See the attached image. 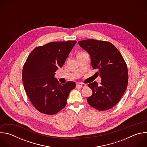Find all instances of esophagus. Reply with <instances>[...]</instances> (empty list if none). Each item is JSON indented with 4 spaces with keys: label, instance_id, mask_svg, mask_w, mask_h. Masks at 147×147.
Instances as JSON below:
<instances>
[{
    "label": "esophagus",
    "instance_id": "esophagus-1",
    "mask_svg": "<svg viewBox=\"0 0 147 147\" xmlns=\"http://www.w3.org/2000/svg\"><path fill=\"white\" fill-rule=\"evenodd\" d=\"M76 86L79 87L80 88H83V87L86 86V84H84V83H79V84H77Z\"/></svg>",
    "mask_w": 147,
    "mask_h": 147
}]
</instances>
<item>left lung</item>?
Listing matches in <instances>:
<instances>
[{
	"mask_svg": "<svg viewBox=\"0 0 147 147\" xmlns=\"http://www.w3.org/2000/svg\"><path fill=\"white\" fill-rule=\"evenodd\" d=\"M80 46L90 55L91 65L101 78L100 86L90 83L92 94L87 98L92 107L98 111L111 109L119 102L128 84V70L118 49L111 42L93 39L78 41Z\"/></svg>",
	"mask_w": 147,
	"mask_h": 147,
	"instance_id": "8db88e82",
	"label": "left lung"
}]
</instances>
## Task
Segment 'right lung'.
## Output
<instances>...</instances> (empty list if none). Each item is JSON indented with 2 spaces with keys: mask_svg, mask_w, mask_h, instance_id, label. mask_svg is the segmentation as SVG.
<instances>
[{
  "mask_svg": "<svg viewBox=\"0 0 147 147\" xmlns=\"http://www.w3.org/2000/svg\"><path fill=\"white\" fill-rule=\"evenodd\" d=\"M76 42V40L50 42L35 48L28 56L23 70L24 87L39 112L54 115L66 106L76 83L69 81L60 85L54 76L64 65Z\"/></svg>",
  "mask_w": 147,
  "mask_h": 147,
  "instance_id": "obj_1",
  "label": "right lung"
}]
</instances>
